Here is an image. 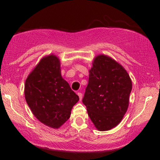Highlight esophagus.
I'll return each instance as SVG.
<instances>
[{
	"label": "esophagus",
	"mask_w": 160,
	"mask_h": 160,
	"mask_svg": "<svg viewBox=\"0 0 160 160\" xmlns=\"http://www.w3.org/2000/svg\"><path fill=\"white\" fill-rule=\"evenodd\" d=\"M78 95L79 98H80V100L81 101L82 98V94L81 92H78Z\"/></svg>",
	"instance_id": "obj_1"
}]
</instances>
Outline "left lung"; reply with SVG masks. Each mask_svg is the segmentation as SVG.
I'll use <instances>...</instances> for the list:
<instances>
[{"mask_svg": "<svg viewBox=\"0 0 160 160\" xmlns=\"http://www.w3.org/2000/svg\"><path fill=\"white\" fill-rule=\"evenodd\" d=\"M132 88L122 65L104 55L95 57L82 102L97 129L108 131L120 123L127 111Z\"/></svg>", "mask_w": 160, "mask_h": 160, "instance_id": "8db88e82", "label": "left lung"}]
</instances>
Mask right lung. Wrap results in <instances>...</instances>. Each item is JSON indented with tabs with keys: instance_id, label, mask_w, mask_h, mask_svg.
<instances>
[{
	"instance_id": "obj_1",
	"label": "right lung",
	"mask_w": 160,
	"mask_h": 160,
	"mask_svg": "<svg viewBox=\"0 0 160 160\" xmlns=\"http://www.w3.org/2000/svg\"><path fill=\"white\" fill-rule=\"evenodd\" d=\"M25 97L33 114L40 122L59 128L69 119L79 96L62 78L60 61L54 55L43 57L28 76Z\"/></svg>"
}]
</instances>
